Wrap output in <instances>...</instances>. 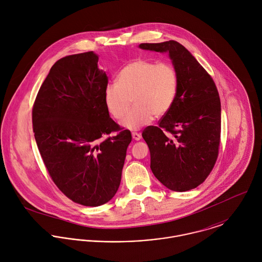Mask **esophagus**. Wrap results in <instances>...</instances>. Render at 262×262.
Wrapping results in <instances>:
<instances>
[{
    "instance_id": "1",
    "label": "esophagus",
    "mask_w": 262,
    "mask_h": 262,
    "mask_svg": "<svg viewBox=\"0 0 262 262\" xmlns=\"http://www.w3.org/2000/svg\"><path fill=\"white\" fill-rule=\"evenodd\" d=\"M132 138L134 139V140H136V141H138V140H140L141 139V134H139V133H132Z\"/></svg>"
}]
</instances>
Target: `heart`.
I'll use <instances>...</instances> for the list:
<instances>
[{"instance_id": "heart-1", "label": "heart", "mask_w": 262, "mask_h": 262, "mask_svg": "<svg viewBox=\"0 0 262 262\" xmlns=\"http://www.w3.org/2000/svg\"><path fill=\"white\" fill-rule=\"evenodd\" d=\"M179 84V74L173 64L136 59L120 71L117 82L107 84L105 104L113 118L121 120L128 112L132 100L134 107L122 125L130 130H138L148 125L154 116L162 117L171 109Z\"/></svg>"}]
</instances>
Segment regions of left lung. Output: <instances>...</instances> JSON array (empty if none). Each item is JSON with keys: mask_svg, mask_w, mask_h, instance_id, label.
I'll return each mask as SVG.
<instances>
[{"mask_svg": "<svg viewBox=\"0 0 262 262\" xmlns=\"http://www.w3.org/2000/svg\"><path fill=\"white\" fill-rule=\"evenodd\" d=\"M142 49L169 52L180 84L171 109L148 126L142 137L155 178L174 191L203 184L211 173L221 142V101L215 81L185 46L174 40L141 43Z\"/></svg>", "mask_w": 262, "mask_h": 262, "instance_id": "left-lung-1", "label": "left lung"}]
</instances>
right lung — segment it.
Wrapping results in <instances>:
<instances>
[{
  "mask_svg": "<svg viewBox=\"0 0 262 262\" xmlns=\"http://www.w3.org/2000/svg\"><path fill=\"white\" fill-rule=\"evenodd\" d=\"M93 51L57 60L32 108L35 140L59 190L76 204L98 207L117 192L131 132L110 118L106 73Z\"/></svg>",
  "mask_w": 262,
  "mask_h": 262,
  "instance_id": "1",
  "label": "right lung"
}]
</instances>
